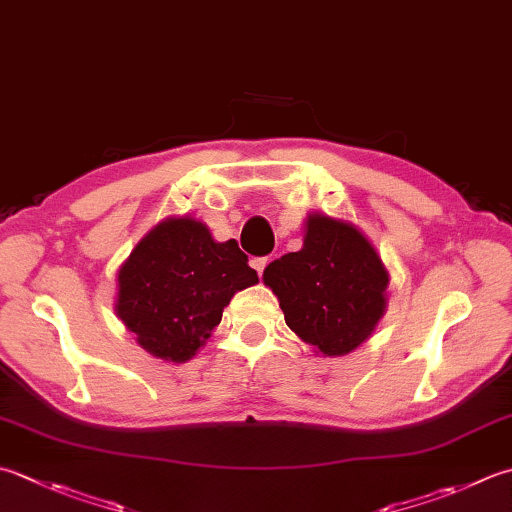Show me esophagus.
<instances>
[{
	"mask_svg": "<svg viewBox=\"0 0 512 512\" xmlns=\"http://www.w3.org/2000/svg\"><path fill=\"white\" fill-rule=\"evenodd\" d=\"M250 266H253L257 270V275L262 277L264 275V268L268 266V257H255L253 262H250Z\"/></svg>",
	"mask_w": 512,
	"mask_h": 512,
	"instance_id": "obj_1",
	"label": "esophagus"
}]
</instances>
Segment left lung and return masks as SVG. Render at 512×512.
Listing matches in <instances>:
<instances>
[{
  "mask_svg": "<svg viewBox=\"0 0 512 512\" xmlns=\"http://www.w3.org/2000/svg\"><path fill=\"white\" fill-rule=\"evenodd\" d=\"M388 279L362 230L319 213L306 219L302 250L264 270L288 328L328 357L348 355L370 337L384 317Z\"/></svg>",
  "mask_w": 512,
  "mask_h": 512,
  "instance_id": "obj_1",
  "label": "left lung"
}]
</instances>
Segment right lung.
Masks as SVG:
<instances>
[{
    "instance_id": "right-lung-1",
    "label": "right lung",
    "mask_w": 512,
    "mask_h": 512,
    "mask_svg": "<svg viewBox=\"0 0 512 512\" xmlns=\"http://www.w3.org/2000/svg\"><path fill=\"white\" fill-rule=\"evenodd\" d=\"M257 282L235 239L215 242L199 219L170 217L119 268L115 310L146 353L184 364L222 322L237 290Z\"/></svg>"
}]
</instances>
